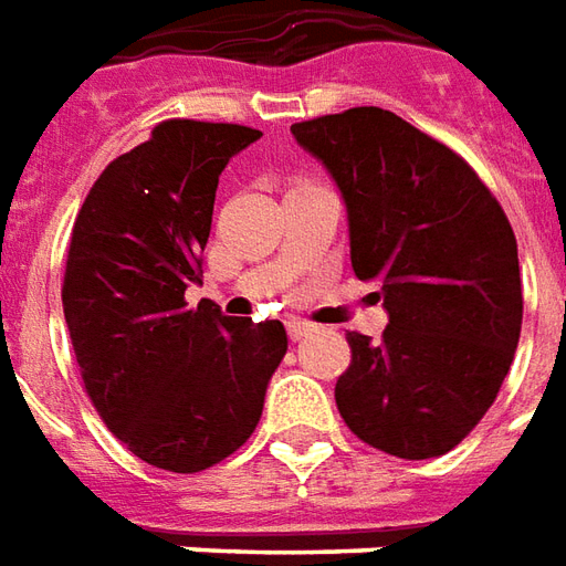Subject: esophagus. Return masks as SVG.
Masks as SVG:
<instances>
[{
	"label": "esophagus",
	"instance_id": "34e87169",
	"mask_svg": "<svg viewBox=\"0 0 566 566\" xmlns=\"http://www.w3.org/2000/svg\"><path fill=\"white\" fill-rule=\"evenodd\" d=\"M286 328H290L292 340H302V338H307L311 332H314V326H311V323H304V319H290V323H286Z\"/></svg>",
	"mask_w": 566,
	"mask_h": 566
}]
</instances>
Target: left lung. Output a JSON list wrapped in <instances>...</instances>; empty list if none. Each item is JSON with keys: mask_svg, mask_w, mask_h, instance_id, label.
<instances>
[{"mask_svg": "<svg viewBox=\"0 0 566 566\" xmlns=\"http://www.w3.org/2000/svg\"><path fill=\"white\" fill-rule=\"evenodd\" d=\"M347 210L354 274L378 283L384 338L350 332L344 423L378 451H451L500 392L521 335L518 243L460 155L378 106L292 124Z\"/></svg>", "mask_w": 566, "mask_h": 566, "instance_id": "obj_1", "label": "left lung"}]
</instances>
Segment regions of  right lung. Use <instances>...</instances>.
Here are the masks:
<instances>
[{
  "mask_svg": "<svg viewBox=\"0 0 566 566\" xmlns=\"http://www.w3.org/2000/svg\"><path fill=\"white\" fill-rule=\"evenodd\" d=\"M240 124H158L103 170L75 219L63 314L84 390L139 460L200 472L247 442L290 338L280 319L188 307Z\"/></svg>",
  "mask_w": 566,
  "mask_h": 566,
  "instance_id": "1",
  "label": "right lung"
}]
</instances>
